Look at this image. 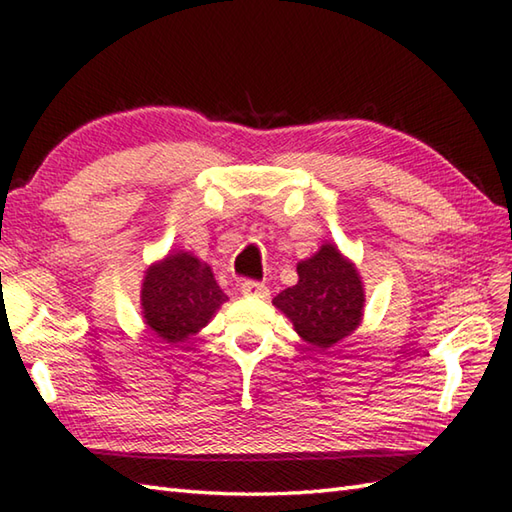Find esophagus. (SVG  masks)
<instances>
[{
    "instance_id": "esophagus-1",
    "label": "esophagus",
    "mask_w": 512,
    "mask_h": 512,
    "mask_svg": "<svg viewBox=\"0 0 512 512\" xmlns=\"http://www.w3.org/2000/svg\"><path fill=\"white\" fill-rule=\"evenodd\" d=\"M242 295L244 297H255V299H266L270 295V290L266 284H259V281H244L242 284Z\"/></svg>"
}]
</instances>
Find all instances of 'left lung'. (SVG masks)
<instances>
[{
	"label": "left lung",
	"instance_id": "obj_1",
	"mask_svg": "<svg viewBox=\"0 0 512 512\" xmlns=\"http://www.w3.org/2000/svg\"><path fill=\"white\" fill-rule=\"evenodd\" d=\"M297 284L273 299L314 352H325L354 334L363 321L365 286L356 264L334 242L297 264Z\"/></svg>",
	"mask_w": 512,
	"mask_h": 512
}]
</instances>
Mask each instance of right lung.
Listing matches in <instances>:
<instances>
[{
  "instance_id": "right-lung-1",
  "label": "right lung",
  "mask_w": 512,
  "mask_h": 512,
  "mask_svg": "<svg viewBox=\"0 0 512 512\" xmlns=\"http://www.w3.org/2000/svg\"><path fill=\"white\" fill-rule=\"evenodd\" d=\"M226 301L211 266L187 250H171L151 264L140 286V314L147 330L173 347L198 334Z\"/></svg>"
}]
</instances>
